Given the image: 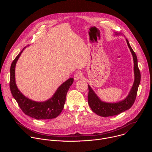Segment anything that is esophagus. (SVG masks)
Segmentation results:
<instances>
[{
  "instance_id": "esophagus-1",
  "label": "esophagus",
  "mask_w": 152,
  "mask_h": 152,
  "mask_svg": "<svg viewBox=\"0 0 152 152\" xmlns=\"http://www.w3.org/2000/svg\"><path fill=\"white\" fill-rule=\"evenodd\" d=\"M82 76H83L82 73L81 72L79 71V72H76V73L75 74V75H74V79H75V80H77L80 79V78H82Z\"/></svg>"
}]
</instances>
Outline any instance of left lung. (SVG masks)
<instances>
[{
  "mask_svg": "<svg viewBox=\"0 0 152 152\" xmlns=\"http://www.w3.org/2000/svg\"><path fill=\"white\" fill-rule=\"evenodd\" d=\"M116 35H117V34ZM126 39L127 46L133 56L135 76V80L133 86L126 98L117 103H106L102 102L92 90L91 86L88 85L89 90L88 103L89 106L94 113L101 117H110L116 115L130 109L133 105L137 97L138 86L141 80V74L138 66L137 55L132 49L131 46H130L128 40L127 39Z\"/></svg>",
  "mask_w": 152,
  "mask_h": 152,
  "instance_id": "obj_1",
  "label": "left lung"
}]
</instances>
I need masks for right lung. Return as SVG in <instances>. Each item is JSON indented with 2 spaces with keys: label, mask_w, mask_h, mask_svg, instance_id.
I'll return each mask as SVG.
<instances>
[{
  "label": "right lung",
  "mask_w": 152,
  "mask_h": 152,
  "mask_svg": "<svg viewBox=\"0 0 152 152\" xmlns=\"http://www.w3.org/2000/svg\"><path fill=\"white\" fill-rule=\"evenodd\" d=\"M23 50L16 56L11 66L10 86L12 95L26 115L37 120L55 118L63 110L67 92L73 83V78H70L61 84L53 96L45 102H37L27 98L18 89L15 79V65Z\"/></svg>",
  "instance_id": "obj_1"
}]
</instances>
